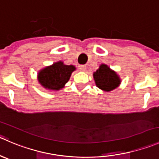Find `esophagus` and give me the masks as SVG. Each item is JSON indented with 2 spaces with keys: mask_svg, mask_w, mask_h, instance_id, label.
<instances>
[{
  "mask_svg": "<svg viewBox=\"0 0 159 159\" xmlns=\"http://www.w3.org/2000/svg\"><path fill=\"white\" fill-rule=\"evenodd\" d=\"M78 69L81 71H84V70H86V66L85 65H79L78 66Z\"/></svg>",
  "mask_w": 159,
  "mask_h": 159,
  "instance_id": "obj_1",
  "label": "esophagus"
}]
</instances>
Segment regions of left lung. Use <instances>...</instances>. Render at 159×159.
I'll list each match as a JSON object with an SVG mask.
<instances>
[{"label":"left lung","instance_id":"obj_1","mask_svg":"<svg viewBox=\"0 0 159 159\" xmlns=\"http://www.w3.org/2000/svg\"><path fill=\"white\" fill-rule=\"evenodd\" d=\"M93 78L97 87L106 92L116 89L121 82L117 74L104 64H102L99 68L94 72Z\"/></svg>","mask_w":159,"mask_h":159}]
</instances>
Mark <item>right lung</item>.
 Listing matches in <instances>:
<instances>
[{
	"instance_id": "add662e5",
	"label": "right lung",
	"mask_w": 159,
	"mask_h": 159,
	"mask_svg": "<svg viewBox=\"0 0 159 159\" xmlns=\"http://www.w3.org/2000/svg\"><path fill=\"white\" fill-rule=\"evenodd\" d=\"M75 69V66L65 65L62 61H58L39 70L38 81L45 89L58 91L64 87Z\"/></svg>"
}]
</instances>
